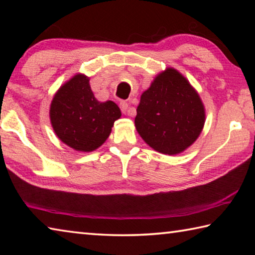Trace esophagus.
I'll return each mask as SVG.
<instances>
[{"instance_id":"esophagus-1","label":"esophagus","mask_w":255,"mask_h":255,"mask_svg":"<svg viewBox=\"0 0 255 255\" xmlns=\"http://www.w3.org/2000/svg\"><path fill=\"white\" fill-rule=\"evenodd\" d=\"M120 109H122V112L125 115L128 114L130 116H133V114H129V112H128V103L127 102H125V101L120 102Z\"/></svg>"}]
</instances>
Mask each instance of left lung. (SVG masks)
Segmentation results:
<instances>
[{
  "instance_id": "left-lung-1",
  "label": "left lung",
  "mask_w": 255,
  "mask_h": 255,
  "mask_svg": "<svg viewBox=\"0 0 255 255\" xmlns=\"http://www.w3.org/2000/svg\"><path fill=\"white\" fill-rule=\"evenodd\" d=\"M205 124V109L195 89L173 68L155 77L141 94L135 126L159 153L174 155L195 143Z\"/></svg>"
}]
</instances>
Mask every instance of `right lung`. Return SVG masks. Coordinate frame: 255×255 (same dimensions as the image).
I'll use <instances>...</instances> for the list:
<instances>
[{"label": "right lung", "mask_w": 255, "mask_h": 255, "mask_svg": "<svg viewBox=\"0 0 255 255\" xmlns=\"http://www.w3.org/2000/svg\"><path fill=\"white\" fill-rule=\"evenodd\" d=\"M50 120L63 143L81 152H91L105 143L122 112L114 101L99 102L89 77L77 74L55 94Z\"/></svg>", "instance_id": "obj_1"}]
</instances>
